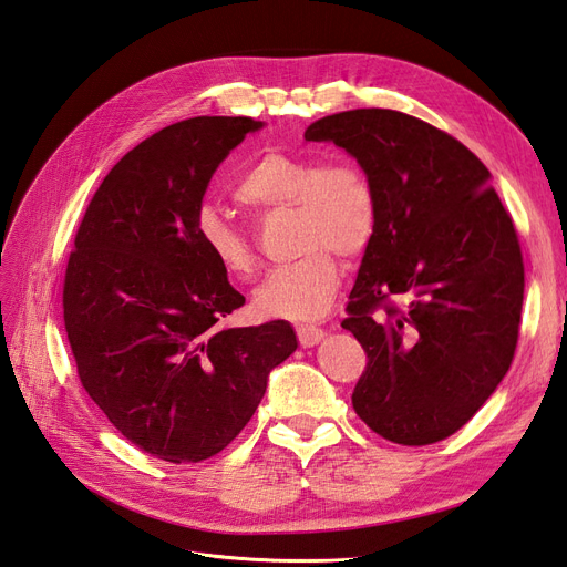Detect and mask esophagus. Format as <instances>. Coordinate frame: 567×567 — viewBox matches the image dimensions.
I'll list each match as a JSON object with an SVG mask.
<instances>
[{"mask_svg": "<svg viewBox=\"0 0 567 567\" xmlns=\"http://www.w3.org/2000/svg\"><path fill=\"white\" fill-rule=\"evenodd\" d=\"M326 336L323 329H317V326H300L298 329V340L302 348H315L317 342H321Z\"/></svg>", "mask_w": 567, "mask_h": 567, "instance_id": "34e87169", "label": "esophagus"}]
</instances>
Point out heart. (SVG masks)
<instances>
[{
	"mask_svg": "<svg viewBox=\"0 0 567 567\" xmlns=\"http://www.w3.org/2000/svg\"><path fill=\"white\" fill-rule=\"evenodd\" d=\"M234 198L255 213L293 210L300 260L267 274L255 288V310L267 319L315 321L329 310L338 286L337 255H362L375 234L379 203L369 177L352 163H326L296 153L267 151L234 186ZM203 252L229 277L244 279L255 269V250L213 205L196 215Z\"/></svg>",
	"mask_w": 567,
	"mask_h": 567,
	"instance_id": "obj_1",
	"label": "heart"
}]
</instances>
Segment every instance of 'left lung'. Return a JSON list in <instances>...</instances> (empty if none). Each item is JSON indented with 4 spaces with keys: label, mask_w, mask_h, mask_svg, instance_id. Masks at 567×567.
<instances>
[{
    "label": "left lung",
    "mask_w": 567,
    "mask_h": 567,
    "mask_svg": "<svg viewBox=\"0 0 567 567\" xmlns=\"http://www.w3.org/2000/svg\"><path fill=\"white\" fill-rule=\"evenodd\" d=\"M305 140L346 148L379 203L342 321L369 359L357 416L406 447L450 437L502 383L518 342L523 255L489 169L447 132L390 109L326 115Z\"/></svg>",
    "instance_id": "8db88e82"
}]
</instances>
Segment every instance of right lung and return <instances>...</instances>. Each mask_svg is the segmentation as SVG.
Listing matches in <instances>:
<instances>
[{
  "label": "right lung",
  "mask_w": 567,
  "mask_h": 567,
  "mask_svg": "<svg viewBox=\"0 0 567 567\" xmlns=\"http://www.w3.org/2000/svg\"><path fill=\"white\" fill-rule=\"evenodd\" d=\"M265 123L192 117L156 132L106 175L75 236L63 321L82 388L142 452L196 463L244 431L288 321L217 329L246 298L196 238L215 169Z\"/></svg>",
  "instance_id": "obj_1"
}]
</instances>
